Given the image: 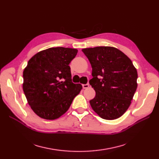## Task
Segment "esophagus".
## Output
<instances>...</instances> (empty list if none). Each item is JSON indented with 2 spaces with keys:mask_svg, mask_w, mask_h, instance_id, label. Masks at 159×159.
<instances>
[{
  "mask_svg": "<svg viewBox=\"0 0 159 159\" xmlns=\"http://www.w3.org/2000/svg\"><path fill=\"white\" fill-rule=\"evenodd\" d=\"M82 87L84 89H87L89 87V85L88 84H83L82 85Z\"/></svg>",
  "mask_w": 159,
  "mask_h": 159,
  "instance_id": "esophagus-1",
  "label": "esophagus"
}]
</instances>
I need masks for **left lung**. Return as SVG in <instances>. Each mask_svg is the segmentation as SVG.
<instances>
[{"label":"left lung","instance_id":"left-lung-1","mask_svg":"<svg viewBox=\"0 0 159 159\" xmlns=\"http://www.w3.org/2000/svg\"><path fill=\"white\" fill-rule=\"evenodd\" d=\"M92 68L89 84L95 97L89 101L102 119H116L126 112L135 93L138 78L133 62L121 51L110 46L82 50Z\"/></svg>","mask_w":159,"mask_h":159}]
</instances>
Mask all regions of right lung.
<instances>
[{"label":"right lung","instance_id":"obj_1","mask_svg":"<svg viewBox=\"0 0 159 159\" xmlns=\"http://www.w3.org/2000/svg\"><path fill=\"white\" fill-rule=\"evenodd\" d=\"M78 50L50 48L31 57L23 71V91L28 103L38 116L54 120L70 108L82 89L74 84L69 66Z\"/></svg>","mask_w":159,"mask_h":159}]
</instances>
